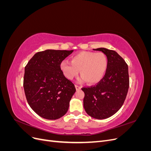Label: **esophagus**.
Instances as JSON below:
<instances>
[{
	"instance_id": "1",
	"label": "esophagus",
	"mask_w": 151,
	"mask_h": 151,
	"mask_svg": "<svg viewBox=\"0 0 151 151\" xmlns=\"http://www.w3.org/2000/svg\"><path fill=\"white\" fill-rule=\"evenodd\" d=\"M75 86H76V89H77V90H79V89H81V87L80 86L76 85Z\"/></svg>"
}]
</instances>
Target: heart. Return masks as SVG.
I'll list each match as a JSON object with an SVG mask.
<instances>
[{
	"label": "heart",
	"mask_w": 151,
	"mask_h": 151,
	"mask_svg": "<svg viewBox=\"0 0 151 151\" xmlns=\"http://www.w3.org/2000/svg\"><path fill=\"white\" fill-rule=\"evenodd\" d=\"M108 58L103 52H81L72 57L71 62L63 60L61 70L68 79L72 80L80 74L81 81L96 84L101 81L107 71Z\"/></svg>",
	"instance_id": "heart-1"
}]
</instances>
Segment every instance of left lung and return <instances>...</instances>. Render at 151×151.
<instances>
[{
  "label": "left lung",
  "mask_w": 151,
  "mask_h": 151,
  "mask_svg": "<svg viewBox=\"0 0 151 151\" xmlns=\"http://www.w3.org/2000/svg\"><path fill=\"white\" fill-rule=\"evenodd\" d=\"M107 55L108 67L96 85L82 88L84 92V108L96 119H105L116 113L124 103L129 88V68L120 55L104 48L94 49Z\"/></svg>",
  "instance_id": "left-lung-1"
}]
</instances>
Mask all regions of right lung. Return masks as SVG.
Segmentation results:
<instances>
[{
	"label": "right lung",
	"instance_id": "add662e5",
	"mask_svg": "<svg viewBox=\"0 0 151 151\" xmlns=\"http://www.w3.org/2000/svg\"><path fill=\"white\" fill-rule=\"evenodd\" d=\"M73 50H47L34 55L24 69L23 86L30 107L41 117L57 120L67 112L76 92L60 64Z\"/></svg>",
	"mask_w": 151,
	"mask_h": 151
}]
</instances>
